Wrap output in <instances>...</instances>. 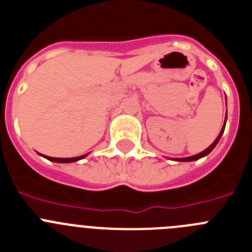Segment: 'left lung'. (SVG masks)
<instances>
[{"instance_id":"left-lung-1","label":"left lung","mask_w":252,"mask_h":252,"mask_svg":"<svg viewBox=\"0 0 252 252\" xmlns=\"http://www.w3.org/2000/svg\"><path fill=\"white\" fill-rule=\"evenodd\" d=\"M226 121H227V113H226V117H224V124H223V126H222L221 132H220V135H218V136H217V139H216L215 141H213V144H211V145H209L208 148L206 149V150H203V151H202V153H199V154H195V155H193V157L175 158V159H173V160H175V161H194V160L201 159V158H203V157H206V155H208V154L211 153V151H212L213 149L216 148V145H217L218 141H220V139H221L222 133H223V131H224V126H226Z\"/></svg>"}]
</instances>
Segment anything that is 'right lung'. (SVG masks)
<instances>
[{"label": "right lung", "mask_w": 252, "mask_h": 252, "mask_svg": "<svg viewBox=\"0 0 252 252\" xmlns=\"http://www.w3.org/2000/svg\"><path fill=\"white\" fill-rule=\"evenodd\" d=\"M40 155H41V154H40ZM87 155H88V154H84V155H82V157H77V158H50V157H45V155H41V157H44L45 159L54 162H74V161H78V160L84 159Z\"/></svg>", "instance_id": "1"}]
</instances>
